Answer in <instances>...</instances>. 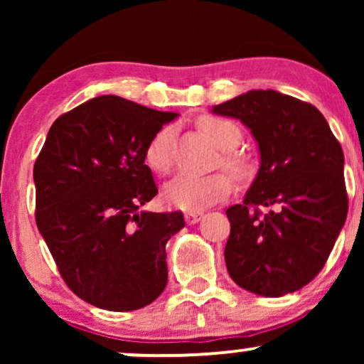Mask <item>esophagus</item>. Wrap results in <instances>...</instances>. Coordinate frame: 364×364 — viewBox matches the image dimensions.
I'll return each mask as SVG.
<instances>
[{
  "label": "esophagus",
  "mask_w": 364,
  "mask_h": 364,
  "mask_svg": "<svg viewBox=\"0 0 364 364\" xmlns=\"http://www.w3.org/2000/svg\"><path fill=\"white\" fill-rule=\"evenodd\" d=\"M202 217H203V212H186L185 220L188 224H195V223H198Z\"/></svg>",
  "instance_id": "34e87169"
}]
</instances>
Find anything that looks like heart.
I'll return each instance as SVG.
<instances>
[{"instance_id": "1", "label": "heart", "mask_w": 364, "mask_h": 364, "mask_svg": "<svg viewBox=\"0 0 364 364\" xmlns=\"http://www.w3.org/2000/svg\"><path fill=\"white\" fill-rule=\"evenodd\" d=\"M198 127L205 135L215 141L223 150H232L240 144L241 129L232 121L219 116H202ZM173 141L174 128L171 124L159 128L145 145V162L159 174H168L173 168ZM224 166L231 171H240L241 162L232 154H225ZM232 179L225 173L212 174H179L164 188V198L171 205L181 210H202L212 203H217L231 193Z\"/></svg>"}]
</instances>
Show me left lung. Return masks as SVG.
I'll return each instance as SVG.
<instances>
[{
  "mask_svg": "<svg viewBox=\"0 0 364 364\" xmlns=\"http://www.w3.org/2000/svg\"><path fill=\"white\" fill-rule=\"evenodd\" d=\"M214 112L243 121L262 156L243 203L225 210L228 272L255 294L299 291L325 267L348 217L339 140L313 104L275 90H250Z\"/></svg>",
  "mask_w": 364,
  "mask_h": 364,
  "instance_id": "obj_1",
  "label": "left lung"
}]
</instances>
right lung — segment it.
<instances>
[{"label": "right lung", "instance_id": "add662e5", "mask_svg": "<svg viewBox=\"0 0 364 364\" xmlns=\"http://www.w3.org/2000/svg\"><path fill=\"white\" fill-rule=\"evenodd\" d=\"M174 118L101 95L54 121L36 159L39 232L66 286L102 310H139L168 284L166 243L185 219L139 208L157 195L145 145Z\"/></svg>", "mask_w": 364, "mask_h": 364}]
</instances>
